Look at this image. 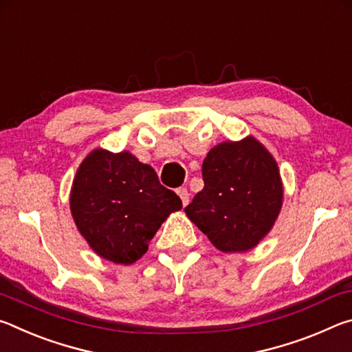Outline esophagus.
Returning <instances> with one entry per match:
<instances>
[{"label":"esophagus","instance_id":"esophagus-1","mask_svg":"<svg viewBox=\"0 0 352 352\" xmlns=\"http://www.w3.org/2000/svg\"><path fill=\"white\" fill-rule=\"evenodd\" d=\"M177 194H178V197L182 199L183 206H186V205L189 204V192H188V189H186V188L177 189Z\"/></svg>","mask_w":352,"mask_h":352}]
</instances>
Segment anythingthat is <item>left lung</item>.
<instances>
[{
    "mask_svg": "<svg viewBox=\"0 0 352 352\" xmlns=\"http://www.w3.org/2000/svg\"><path fill=\"white\" fill-rule=\"evenodd\" d=\"M205 188L184 208L189 220L223 253H243L270 233L284 186L273 155L254 136L223 141L201 166Z\"/></svg>",
    "mask_w": 352,
    "mask_h": 352,
    "instance_id": "8db88e82",
    "label": "left lung"
}]
</instances>
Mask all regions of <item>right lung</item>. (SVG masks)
Wrapping results in <instances>:
<instances>
[{"label":"right lung","mask_w":352,"mask_h":352,"mask_svg":"<svg viewBox=\"0 0 352 352\" xmlns=\"http://www.w3.org/2000/svg\"><path fill=\"white\" fill-rule=\"evenodd\" d=\"M174 190L158 182L152 166L127 151L94 148L74 175L69 210L94 253L130 265L147 252L162 223L182 210Z\"/></svg>","instance_id":"obj_1"}]
</instances>
